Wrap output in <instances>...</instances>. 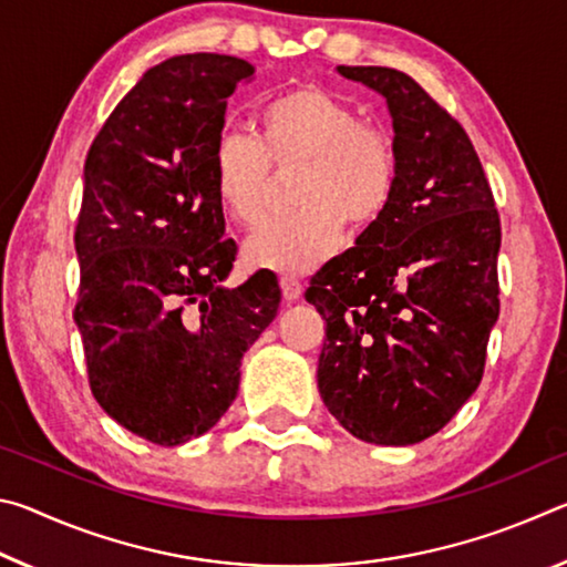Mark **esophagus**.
<instances>
[{"label": "esophagus", "mask_w": 567, "mask_h": 567, "mask_svg": "<svg viewBox=\"0 0 567 567\" xmlns=\"http://www.w3.org/2000/svg\"><path fill=\"white\" fill-rule=\"evenodd\" d=\"M280 287H282V297H285L287 302L300 300V295H302V282L297 280V277L282 275V277H280Z\"/></svg>", "instance_id": "esophagus-1"}]
</instances>
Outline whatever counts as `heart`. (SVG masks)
I'll use <instances>...</instances> for the list:
<instances>
[{
	"label": "heart",
	"instance_id": "b5f03b06",
	"mask_svg": "<svg viewBox=\"0 0 567 567\" xmlns=\"http://www.w3.org/2000/svg\"><path fill=\"white\" fill-rule=\"evenodd\" d=\"M260 142L223 132L213 147V187L225 213L243 225L265 215L270 165L302 167L300 213L270 219L245 243V260L275 272H310L338 252L344 223L375 225L398 185L390 132L364 124L354 110L312 84L275 94L257 112Z\"/></svg>",
	"mask_w": 567,
	"mask_h": 567
}]
</instances>
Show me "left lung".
<instances>
[{
    "label": "left lung",
    "instance_id": "1",
    "mask_svg": "<svg viewBox=\"0 0 567 567\" xmlns=\"http://www.w3.org/2000/svg\"><path fill=\"white\" fill-rule=\"evenodd\" d=\"M385 97L398 185L385 213L312 275L320 398L350 435L415 445L483 380L501 312V217L473 142L405 72L338 66Z\"/></svg>",
    "mask_w": 567,
    "mask_h": 567
}]
</instances>
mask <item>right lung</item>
Returning <instances> with one entry per match:
<instances>
[{
  "label": "right lung",
  "instance_id": "obj_1",
  "mask_svg": "<svg viewBox=\"0 0 567 567\" xmlns=\"http://www.w3.org/2000/svg\"><path fill=\"white\" fill-rule=\"evenodd\" d=\"M252 74L245 60L207 52L152 66L84 162L74 322L90 388L112 420L155 445L217 425L243 354L280 307L270 270L223 285L237 245L225 239L213 147L227 97Z\"/></svg>",
  "mask_w": 567,
  "mask_h": 567
}]
</instances>
